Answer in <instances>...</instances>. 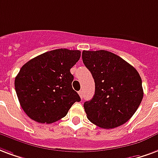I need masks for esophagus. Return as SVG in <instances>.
Here are the masks:
<instances>
[{
    "instance_id": "34e87169",
    "label": "esophagus",
    "mask_w": 158,
    "mask_h": 158,
    "mask_svg": "<svg viewBox=\"0 0 158 158\" xmlns=\"http://www.w3.org/2000/svg\"><path fill=\"white\" fill-rule=\"evenodd\" d=\"M79 96H80V98H81V99H83V91L82 90L79 91Z\"/></svg>"
}]
</instances>
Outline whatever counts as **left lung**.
Returning <instances> with one entry per match:
<instances>
[{
	"instance_id": "obj_1",
	"label": "left lung",
	"mask_w": 158,
	"mask_h": 158,
	"mask_svg": "<svg viewBox=\"0 0 158 158\" xmlns=\"http://www.w3.org/2000/svg\"><path fill=\"white\" fill-rule=\"evenodd\" d=\"M82 59L95 84L94 97L84 104L89 121L104 129L126 123L143 98L138 72L123 58L106 50L83 51Z\"/></svg>"
}]
</instances>
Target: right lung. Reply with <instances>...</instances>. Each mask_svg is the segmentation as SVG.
Masks as SVG:
<instances>
[{
  "mask_svg": "<svg viewBox=\"0 0 158 158\" xmlns=\"http://www.w3.org/2000/svg\"><path fill=\"white\" fill-rule=\"evenodd\" d=\"M80 55L79 50L59 48L37 56L21 68L15 89L22 108L31 120L53 123L80 101L72 88L73 76L70 73Z\"/></svg>",
  "mask_w": 158,
  "mask_h": 158,
  "instance_id": "add662e5",
  "label": "right lung"
}]
</instances>
